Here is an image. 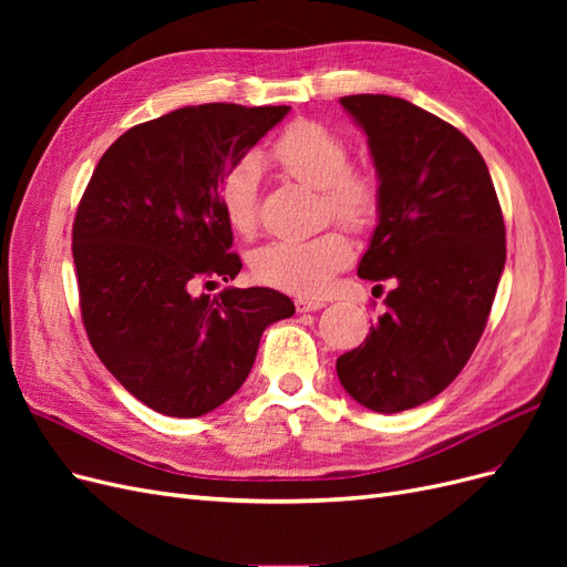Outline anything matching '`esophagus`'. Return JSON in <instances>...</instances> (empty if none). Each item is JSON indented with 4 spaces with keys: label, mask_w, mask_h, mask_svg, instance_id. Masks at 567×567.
<instances>
[{
    "label": "esophagus",
    "mask_w": 567,
    "mask_h": 567,
    "mask_svg": "<svg viewBox=\"0 0 567 567\" xmlns=\"http://www.w3.org/2000/svg\"><path fill=\"white\" fill-rule=\"evenodd\" d=\"M321 307H326L323 300H315V298H298L296 300L298 312H317V310H321Z\"/></svg>",
    "instance_id": "1"
}]
</instances>
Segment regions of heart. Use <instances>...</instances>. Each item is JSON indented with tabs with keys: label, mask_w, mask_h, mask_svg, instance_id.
Listing matches in <instances>:
<instances>
[{
	"label": "heart",
	"mask_w": 567,
	"mask_h": 567,
	"mask_svg": "<svg viewBox=\"0 0 567 567\" xmlns=\"http://www.w3.org/2000/svg\"><path fill=\"white\" fill-rule=\"evenodd\" d=\"M271 158L284 173L319 188L321 213L333 215L354 231L371 227L379 215L381 188L364 167L350 165V146L317 120L300 117L271 144ZM219 208L234 234L252 238L260 229V161H236L217 188ZM352 260V246L340 229H323L310 238L269 241L250 255L252 277L277 290L315 298Z\"/></svg>",
	"instance_id": "b5f03b06"
}]
</instances>
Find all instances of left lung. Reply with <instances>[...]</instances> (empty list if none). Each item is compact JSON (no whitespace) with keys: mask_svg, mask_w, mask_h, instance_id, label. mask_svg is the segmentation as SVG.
Wrapping results in <instances>:
<instances>
[{"mask_svg":"<svg viewBox=\"0 0 567 567\" xmlns=\"http://www.w3.org/2000/svg\"><path fill=\"white\" fill-rule=\"evenodd\" d=\"M340 104L367 132L381 182L357 274L394 288L336 371L359 404L398 414L433 400L471 359L506 262L504 215L483 156L454 125L388 94Z\"/></svg>","mask_w":567,"mask_h":567,"instance_id":"8db88e82","label":"left lung"}]
</instances>
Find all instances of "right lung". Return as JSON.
Masks as SVG:
<instances>
[{"mask_svg": "<svg viewBox=\"0 0 567 567\" xmlns=\"http://www.w3.org/2000/svg\"><path fill=\"white\" fill-rule=\"evenodd\" d=\"M288 106H184L130 127L101 156L73 221L82 323L136 400L194 419L244 385L269 323L296 305L271 288H225L241 257L219 208L227 169Z\"/></svg>", "mask_w": 567, "mask_h": 567, "instance_id": "obj_1", "label": "right lung"}]
</instances>
